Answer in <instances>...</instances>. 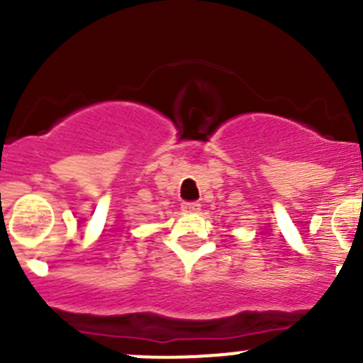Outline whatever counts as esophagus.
<instances>
[{
    "instance_id": "1",
    "label": "esophagus",
    "mask_w": 363,
    "mask_h": 363,
    "mask_svg": "<svg viewBox=\"0 0 363 363\" xmlns=\"http://www.w3.org/2000/svg\"><path fill=\"white\" fill-rule=\"evenodd\" d=\"M182 212H189V214H195V212L200 211L199 202H184L182 203Z\"/></svg>"
}]
</instances>
